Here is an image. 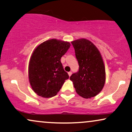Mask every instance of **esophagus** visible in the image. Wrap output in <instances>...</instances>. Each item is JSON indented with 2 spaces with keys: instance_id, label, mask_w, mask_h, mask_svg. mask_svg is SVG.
I'll list each match as a JSON object with an SVG mask.
<instances>
[{
  "instance_id": "1",
  "label": "esophagus",
  "mask_w": 132,
  "mask_h": 132,
  "mask_svg": "<svg viewBox=\"0 0 132 132\" xmlns=\"http://www.w3.org/2000/svg\"><path fill=\"white\" fill-rule=\"evenodd\" d=\"M68 75H69V77L71 76V75H72V72H68Z\"/></svg>"
}]
</instances>
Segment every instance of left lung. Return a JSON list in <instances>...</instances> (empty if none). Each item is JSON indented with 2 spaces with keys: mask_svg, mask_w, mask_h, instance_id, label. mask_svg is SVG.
I'll return each mask as SVG.
<instances>
[{
  "mask_svg": "<svg viewBox=\"0 0 132 132\" xmlns=\"http://www.w3.org/2000/svg\"><path fill=\"white\" fill-rule=\"evenodd\" d=\"M79 64V71L70 80L75 90L84 98H90L101 92L106 81V71L101 54L89 40L85 38L71 42Z\"/></svg>",
  "mask_w": 132,
  "mask_h": 132,
  "instance_id": "left-lung-1",
  "label": "left lung"
}]
</instances>
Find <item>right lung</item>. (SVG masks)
<instances>
[{"label":"right lung","mask_w":132,"mask_h":132,"mask_svg":"<svg viewBox=\"0 0 132 132\" xmlns=\"http://www.w3.org/2000/svg\"><path fill=\"white\" fill-rule=\"evenodd\" d=\"M71 46L69 42L52 38L43 42L32 52L28 67L31 86L44 98L57 94L69 75L60 59Z\"/></svg>","instance_id":"add662e5"}]
</instances>
